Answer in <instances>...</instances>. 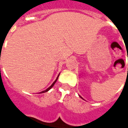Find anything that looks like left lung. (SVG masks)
I'll return each instance as SVG.
<instances>
[{
    "instance_id": "left-lung-1",
    "label": "left lung",
    "mask_w": 128,
    "mask_h": 128,
    "mask_svg": "<svg viewBox=\"0 0 128 128\" xmlns=\"http://www.w3.org/2000/svg\"><path fill=\"white\" fill-rule=\"evenodd\" d=\"M80 96V97L81 98H82V99H83V98H82V97H81V96ZM83 100H84V99H83Z\"/></svg>"
}]
</instances>
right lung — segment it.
<instances>
[{
  "instance_id": "add662e5",
  "label": "right lung",
  "mask_w": 128,
  "mask_h": 128,
  "mask_svg": "<svg viewBox=\"0 0 128 128\" xmlns=\"http://www.w3.org/2000/svg\"><path fill=\"white\" fill-rule=\"evenodd\" d=\"M59 75H60V74H58V76H57V78H56V80H55V81H54V82H53V83H52V85L50 86V87H48V88H47V89H46V90H44V91H42V92H40V93H39V94L44 93V92H48V90H50L51 89V88H52L53 87V86H54V84H55V83H56V81H57V80H58V76H59Z\"/></svg>"
}]
</instances>
